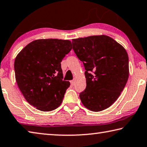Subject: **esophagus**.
I'll list each match as a JSON object with an SVG mask.
<instances>
[{
	"instance_id": "1",
	"label": "esophagus",
	"mask_w": 147,
	"mask_h": 147,
	"mask_svg": "<svg viewBox=\"0 0 147 147\" xmlns=\"http://www.w3.org/2000/svg\"><path fill=\"white\" fill-rule=\"evenodd\" d=\"M70 83H71V84L72 86H74V84H75V80H74H74L71 81H70Z\"/></svg>"
}]
</instances>
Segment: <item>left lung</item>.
Masks as SVG:
<instances>
[{
    "label": "left lung",
    "instance_id": "1",
    "mask_svg": "<svg viewBox=\"0 0 147 147\" xmlns=\"http://www.w3.org/2000/svg\"><path fill=\"white\" fill-rule=\"evenodd\" d=\"M73 50L86 71L82 103L94 112L102 111L116 101L127 83L128 56L123 46L107 35L72 39Z\"/></svg>",
    "mask_w": 147,
    "mask_h": 147
}]
</instances>
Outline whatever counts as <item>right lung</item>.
<instances>
[{
    "mask_svg": "<svg viewBox=\"0 0 147 147\" xmlns=\"http://www.w3.org/2000/svg\"><path fill=\"white\" fill-rule=\"evenodd\" d=\"M68 40L38 39L20 51L14 63L18 86L36 109L49 112L60 106L70 85L63 81L61 61L71 50Z\"/></svg>",
    "mask_w": 147,
    "mask_h": 147,
    "instance_id": "obj_1",
    "label": "right lung"
}]
</instances>
